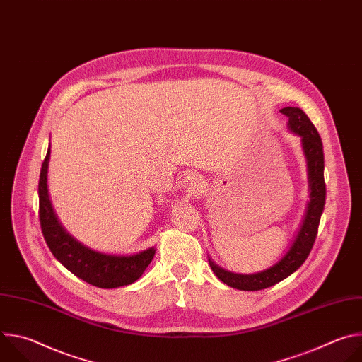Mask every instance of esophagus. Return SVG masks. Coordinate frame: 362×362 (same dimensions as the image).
<instances>
[{
    "label": "esophagus",
    "mask_w": 362,
    "mask_h": 362,
    "mask_svg": "<svg viewBox=\"0 0 362 362\" xmlns=\"http://www.w3.org/2000/svg\"><path fill=\"white\" fill-rule=\"evenodd\" d=\"M186 180H187V185L190 189H199V187H202V183H203L202 179L196 175H189Z\"/></svg>",
    "instance_id": "1"
}]
</instances>
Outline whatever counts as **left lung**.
<instances>
[{"label": "left lung", "instance_id": "1", "mask_svg": "<svg viewBox=\"0 0 362 362\" xmlns=\"http://www.w3.org/2000/svg\"><path fill=\"white\" fill-rule=\"evenodd\" d=\"M281 113L289 119V129L302 137V144L308 160L311 202H309L308 212L296 240L293 242L289 252L272 268L253 275H239L228 272L211 262L212 271L223 284L240 291H261L284 281L291 274H293L306 261V257L313 250L318 235L321 215L324 212L327 186L324 180V147L321 136L313 122L309 120V117L300 109L284 107Z\"/></svg>", "mask_w": 362, "mask_h": 362}]
</instances>
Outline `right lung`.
<instances>
[{
	"label": "right lung",
	"instance_id": "obj_1",
	"mask_svg": "<svg viewBox=\"0 0 362 362\" xmlns=\"http://www.w3.org/2000/svg\"><path fill=\"white\" fill-rule=\"evenodd\" d=\"M49 148L41 165L38 180V219L42 236L57 261L77 278L97 288H119L137 281L154 256V247L132 256H115L94 252L74 240L59 223L47 190Z\"/></svg>",
	"mask_w": 362,
	"mask_h": 362
}]
</instances>
